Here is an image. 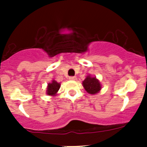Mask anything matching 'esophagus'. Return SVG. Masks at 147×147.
Wrapping results in <instances>:
<instances>
[{
	"mask_svg": "<svg viewBox=\"0 0 147 147\" xmlns=\"http://www.w3.org/2000/svg\"><path fill=\"white\" fill-rule=\"evenodd\" d=\"M69 80H77V78L75 76H72V77H69Z\"/></svg>",
	"mask_w": 147,
	"mask_h": 147,
	"instance_id": "obj_1",
	"label": "esophagus"
}]
</instances>
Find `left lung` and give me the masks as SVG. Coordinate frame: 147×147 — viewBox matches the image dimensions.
<instances>
[{
    "mask_svg": "<svg viewBox=\"0 0 147 147\" xmlns=\"http://www.w3.org/2000/svg\"><path fill=\"white\" fill-rule=\"evenodd\" d=\"M82 85L86 91L91 94H95L100 91L102 88L100 82L96 78L88 75L82 82Z\"/></svg>",
    "mask_w": 147,
    "mask_h": 147,
    "instance_id": "1",
    "label": "left lung"
}]
</instances>
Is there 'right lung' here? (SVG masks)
<instances>
[{
	"label": "right lung",
	"mask_w": 147,
	"mask_h": 147,
	"mask_svg": "<svg viewBox=\"0 0 147 147\" xmlns=\"http://www.w3.org/2000/svg\"><path fill=\"white\" fill-rule=\"evenodd\" d=\"M60 87V84L55 80H53L51 83H49L47 84V94L51 96H55L57 94V91L59 90Z\"/></svg>",
	"instance_id": "add662e5"
}]
</instances>
